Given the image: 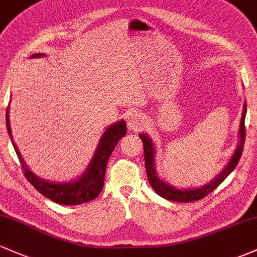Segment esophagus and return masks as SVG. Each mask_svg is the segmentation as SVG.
<instances>
[{"label": "esophagus", "instance_id": "esophagus-1", "mask_svg": "<svg viewBox=\"0 0 257 257\" xmlns=\"http://www.w3.org/2000/svg\"><path fill=\"white\" fill-rule=\"evenodd\" d=\"M129 129H138L144 124V117L138 112H131L128 114V120H126Z\"/></svg>", "mask_w": 257, "mask_h": 257}]
</instances>
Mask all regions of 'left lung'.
I'll return each instance as SVG.
<instances>
[{"mask_svg": "<svg viewBox=\"0 0 257 257\" xmlns=\"http://www.w3.org/2000/svg\"><path fill=\"white\" fill-rule=\"evenodd\" d=\"M246 116V102L243 105V113H241L240 124H239V132H238V144L235 147L234 152H233L231 159L228 163L226 164L225 168L221 170L219 175L209 181L208 184L199 186V187H192V188H179L176 186H173L169 182L164 181L158 176L157 170H156V146L153 144L152 139L147 134L140 133L139 138L141 139L144 144V157H145V167H146V174L147 179H149L150 185L155 190V192L163 197L164 199L173 200V202H180V203H187L193 202V200H198L204 198L206 194L213 192L215 188L219 186L221 182L225 180L227 176L233 172L235 167H237L238 162H239L241 152H243L244 147V139H245V126H244V120H245Z\"/></svg>", "mask_w": 257, "mask_h": 257, "instance_id": "left-lung-1", "label": "left lung"}]
</instances>
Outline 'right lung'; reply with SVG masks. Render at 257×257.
<instances>
[{
    "instance_id": "obj_1",
    "label": "right lung",
    "mask_w": 257,
    "mask_h": 257,
    "mask_svg": "<svg viewBox=\"0 0 257 257\" xmlns=\"http://www.w3.org/2000/svg\"><path fill=\"white\" fill-rule=\"evenodd\" d=\"M44 55L46 54H43V53H36V54H32L30 58H41ZM6 123H7L8 134H10L12 144H13L18 158H19L20 164L24 170L25 178L41 194L61 205H79L82 203H87L89 200L95 199L99 196L102 187H104L105 172L108 158H110L111 153L118 144V141L126 134V124L124 119L112 123L102 133L95 152H94L93 157H91L84 172L76 180H71L69 182H55L37 176L36 174L31 172L30 168L25 163L24 158L22 157V153L18 150L17 145L14 144L13 137H12L10 106L6 112Z\"/></svg>"
}]
</instances>
